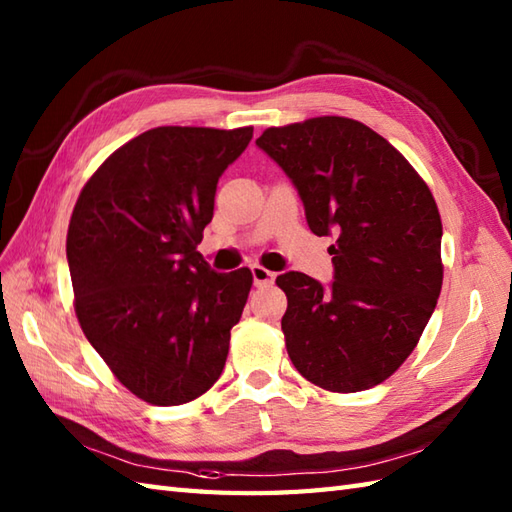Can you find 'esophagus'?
Masks as SVG:
<instances>
[{
	"mask_svg": "<svg viewBox=\"0 0 512 512\" xmlns=\"http://www.w3.org/2000/svg\"><path fill=\"white\" fill-rule=\"evenodd\" d=\"M250 273H253L255 286H268V284H273V281H275V273H273V270H268V268L259 266V264L250 266Z\"/></svg>",
	"mask_w": 512,
	"mask_h": 512,
	"instance_id": "1",
	"label": "esophagus"
}]
</instances>
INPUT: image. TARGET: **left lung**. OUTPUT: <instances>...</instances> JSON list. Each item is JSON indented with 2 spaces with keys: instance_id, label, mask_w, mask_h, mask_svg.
I'll use <instances>...</instances> for the list:
<instances>
[{
  "instance_id": "8db88e82",
  "label": "left lung",
  "mask_w": 512,
  "mask_h": 512,
  "mask_svg": "<svg viewBox=\"0 0 512 512\" xmlns=\"http://www.w3.org/2000/svg\"><path fill=\"white\" fill-rule=\"evenodd\" d=\"M257 145L295 182L310 231L339 235L328 290L303 273L277 277L292 365L336 394L380 385L418 345L442 290V220L427 182L345 116L268 127Z\"/></svg>"
}]
</instances>
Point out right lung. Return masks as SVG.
<instances>
[{"label":"right lung","mask_w":512,"mask_h":512,"mask_svg":"<svg viewBox=\"0 0 512 512\" xmlns=\"http://www.w3.org/2000/svg\"><path fill=\"white\" fill-rule=\"evenodd\" d=\"M253 127H154L81 189L68 226L74 312L118 383L158 407L220 378L253 273H213L198 253L217 180Z\"/></svg>","instance_id":"add662e5"}]
</instances>
